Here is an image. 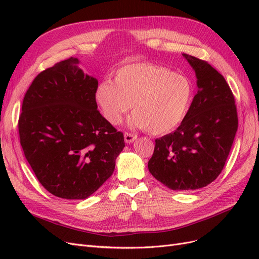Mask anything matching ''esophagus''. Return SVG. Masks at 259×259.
I'll use <instances>...</instances> for the list:
<instances>
[{"instance_id":"34e87169","label":"esophagus","mask_w":259,"mask_h":259,"mask_svg":"<svg viewBox=\"0 0 259 259\" xmlns=\"http://www.w3.org/2000/svg\"><path fill=\"white\" fill-rule=\"evenodd\" d=\"M123 137H124V142H126V143H128V144L133 143V142H135L138 138L136 135H132V133H129V132H124Z\"/></svg>"}]
</instances>
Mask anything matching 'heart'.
I'll return each mask as SVG.
<instances>
[{"mask_svg": "<svg viewBox=\"0 0 259 259\" xmlns=\"http://www.w3.org/2000/svg\"><path fill=\"white\" fill-rule=\"evenodd\" d=\"M96 100L110 123H120L132 104L130 126L161 136L179 127L186 117L193 85L184 75L165 66L131 63L116 72L114 84L106 80L99 85Z\"/></svg>", "mask_w": 259, "mask_h": 259, "instance_id": "heart-1", "label": "heart"}]
</instances>
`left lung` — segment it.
<instances>
[{
  "label": "left lung",
  "mask_w": 259,
  "mask_h": 259,
  "mask_svg": "<svg viewBox=\"0 0 259 259\" xmlns=\"http://www.w3.org/2000/svg\"><path fill=\"white\" fill-rule=\"evenodd\" d=\"M197 76V95L179 128L156 139L148 161L153 177L172 190L205 187L224 169L238 130L235 97L223 75L184 54Z\"/></svg>",
  "instance_id": "8db88e82"
}]
</instances>
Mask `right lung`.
Returning <instances> with one entry per match:
<instances>
[{
	"label": "right lung",
	"instance_id": "add662e5",
	"mask_svg": "<svg viewBox=\"0 0 259 259\" xmlns=\"http://www.w3.org/2000/svg\"><path fill=\"white\" fill-rule=\"evenodd\" d=\"M69 58L40 72L18 120L24 156L56 197L86 199L111 177L124 147L122 132L97 110L98 80Z\"/></svg>",
	"mask_w": 259,
	"mask_h": 259
}]
</instances>
